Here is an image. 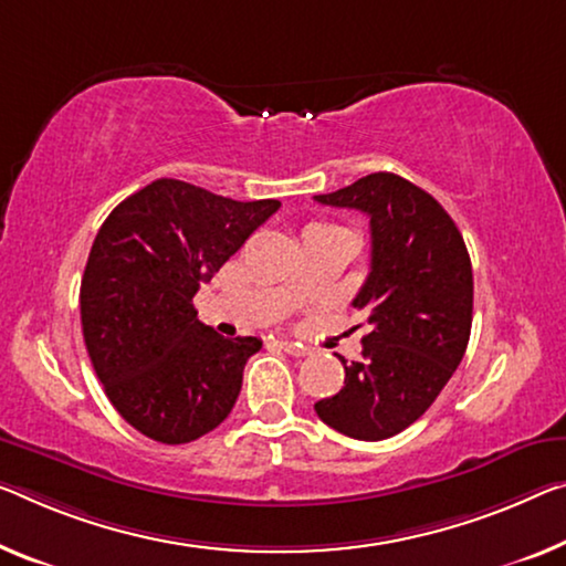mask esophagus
<instances>
[{"instance_id":"34e87169","label":"esophagus","mask_w":566,"mask_h":566,"mask_svg":"<svg viewBox=\"0 0 566 566\" xmlns=\"http://www.w3.org/2000/svg\"><path fill=\"white\" fill-rule=\"evenodd\" d=\"M281 349H283L285 354H291V356H308V354H311L308 346L293 344V342H281Z\"/></svg>"}]
</instances>
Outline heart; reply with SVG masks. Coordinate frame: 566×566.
Returning <instances> with one entry per match:
<instances>
[{
	"label": "heart",
	"mask_w": 566,
	"mask_h": 566,
	"mask_svg": "<svg viewBox=\"0 0 566 566\" xmlns=\"http://www.w3.org/2000/svg\"><path fill=\"white\" fill-rule=\"evenodd\" d=\"M311 228H334V224H311Z\"/></svg>",
	"instance_id": "obj_1"
}]
</instances>
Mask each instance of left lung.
Listing matches in <instances>:
<instances>
[{
	"label": "left lung",
	"instance_id": "1",
	"mask_svg": "<svg viewBox=\"0 0 566 566\" xmlns=\"http://www.w3.org/2000/svg\"><path fill=\"white\" fill-rule=\"evenodd\" d=\"M321 205L369 217L371 271L354 308L367 311L364 359L313 410L354 440H387L420 420L463 359L473 324V268L442 205L397 174L377 171Z\"/></svg>",
	"mask_w": 566,
	"mask_h": 566
}]
</instances>
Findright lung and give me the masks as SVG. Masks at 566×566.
Here are the masks:
<instances>
[{
	"label": "right lung",
	"mask_w": 566,
	"mask_h": 566,
	"mask_svg": "<svg viewBox=\"0 0 566 566\" xmlns=\"http://www.w3.org/2000/svg\"><path fill=\"white\" fill-rule=\"evenodd\" d=\"M277 207L156 179L101 224L81 283L85 349L111 405L146 438L192 442L234 407L263 342L220 336L192 298Z\"/></svg>",
	"instance_id": "obj_1"
}]
</instances>
